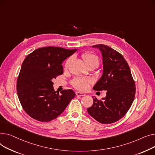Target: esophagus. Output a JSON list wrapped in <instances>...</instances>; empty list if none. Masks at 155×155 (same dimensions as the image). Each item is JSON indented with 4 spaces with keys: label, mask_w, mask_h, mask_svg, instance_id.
Returning a JSON list of instances; mask_svg holds the SVG:
<instances>
[{
    "label": "esophagus",
    "mask_w": 155,
    "mask_h": 155,
    "mask_svg": "<svg viewBox=\"0 0 155 155\" xmlns=\"http://www.w3.org/2000/svg\"><path fill=\"white\" fill-rule=\"evenodd\" d=\"M76 94L77 96H85V94L81 93H79V92H76Z\"/></svg>",
    "instance_id": "1"
}]
</instances>
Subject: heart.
I'll list each match as a JSON object with an SVG mask.
<instances>
[{
  "mask_svg": "<svg viewBox=\"0 0 155 155\" xmlns=\"http://www.w3.org/2000/svg\"><path fill=\"white\" fill-rule=\"evenodd\" d=\"M81 58L83 59L86 64L88 66H99V61L96 55L91 52H84L81 54ZM71 61V58H68L64 64V68H68ZM92 83V81L87 78H75L71 82V84L74 88L80 91H84L87 89L89 85Z\"/></svg>",
  "mask_w": 155,
  "mask_h": 155,
  "instance_id": "b5f03b06",
  "label": "heart"
}]
</instances>
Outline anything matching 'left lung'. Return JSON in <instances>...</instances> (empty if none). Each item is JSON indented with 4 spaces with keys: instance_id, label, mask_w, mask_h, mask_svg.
<instances>
[{
    "instance_id": "8db88e82",
    "label": "left lung",
    "mask_w": 155,
    "mask_h": 155,
    "mask_svg": "<svg viewBox=\"0 0 155 155\" xmlns=\"http://www.w3.org/2000/svg\"><path fill=\"white\" fill-rule=\"evenodd\" d=\"M103 56V74L93 89L106 91L101 99L93 97L88 113L102 124L117 121L128 111L134 101L136 87L128 62L122 54L104 44H96Z\"/></svg>"
}]
</instances>
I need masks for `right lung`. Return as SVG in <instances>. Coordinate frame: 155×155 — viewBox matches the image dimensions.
Here are the masks:
<instances>
[{
    "instance_id": "1",
    "label": "right lung",
    "mask_w": 155,
    "mask_h": 155,
    "mask_svg": "<svg viewBox=\"0 0 155 155\" xmlns=\"http://www.w3.org/2000/svg\"><path fill=\"white\" fill-rule=\"evenodd\" d=\"M78 49L45 47L26 56L17 81V92L21 106L33 119L48 122L65 110L76 94L71 89L57 93L52 79L62 74V62Z\"/></svg>"
}]
</instances>
